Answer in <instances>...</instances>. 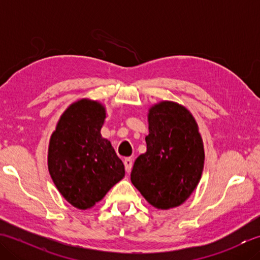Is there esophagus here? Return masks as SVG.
<instances>
[{
    "label": "esophagus",
    "mask_w": 260,
    "mask_h": 260,
    "mask_svg": "<svg viewBox=\"0 0 260 260\" xmlns=\"http://www.w3.org/2000/svg\"><path fill=\"white\" fill-rule=\"evenodd\" d=\"M124 165H125L126 172L129 173L131 170H132V167H133V161H132V158L131 157H126L124 159Z\"/></svg>",
    "instance_id": "esophagus-1"
}]
</instances>
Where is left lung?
Instances as JSON below:
<instances>
[{"label": "left lung", "mask_w": 260, "mask_h": 260, "mask_svg": "<svg viewBox=\"0 0 260 260\" xmlns=\"http://www.w3.org/2000/svg\"><path fill=\"white\" fill-rule=\"evenodd\" d=\"M146 152L135 159L132 183L157 209L183 203L200 181L204 151L193 116L181 105L162 102L150 109Z\"/></svg>", "instance_id": "8db88e82"}]
</instances>
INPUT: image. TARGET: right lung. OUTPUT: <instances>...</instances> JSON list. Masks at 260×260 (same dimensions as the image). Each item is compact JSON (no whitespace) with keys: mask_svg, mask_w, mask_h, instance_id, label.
Returning a JSON list of instances; mask_svg holds the SVG:
<instances>
[{"mask_svg":"<svg viewBox=\"0 0 260 260\" xmlns=\"http://www.w3.org/2000/svg\"><path fill=\"white\" fill-rule=\"evenodd\" d=\"M106 117L97 102H77L66 110L49 145L48 168L62 197L78 209L101 201L125 175L124 164L101 128Z\"/></svg>","mask_w":260,"mask_h":260,"instance_id":"right-lung-1","label":"right lung"}]
</instances>
